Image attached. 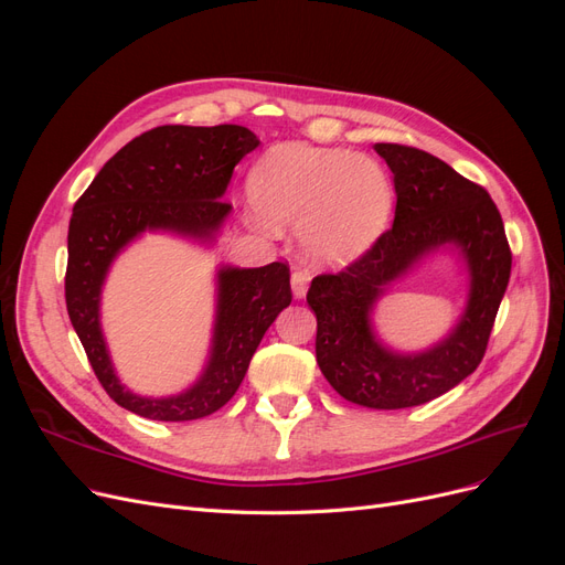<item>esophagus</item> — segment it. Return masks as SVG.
Returning a JSON list of instances; mask_svg holds the SVG:
<instances>
[{
	"label": "esophagus",
	"instance_id": "34e87169",
	"mask_svg": "<svg viewBox=\"0 0 565 565\" xmlns=\"http://www.w3.org/2000/svg\"><path fill=\"white\" fill-rule=\"evenodd\" d=\"M309 273L306 270H295L292 278H289V282H292V295L295 299H303L306 297V289H309Z\"/></svg>",
	"mask_w": 565,
	"mask_h": 565
}]
</instances>
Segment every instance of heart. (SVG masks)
<instances>
[{
	"label": "heart",
	"mask_w": 565,
	"mask_h": 565,
	"mask_svg": "<svg viewBox=\"0 0 565 565\" xmlns=\"http://www.w3.org/2000/svg\"><path fill=\"white\" fill-rule=\"evenodd\" d=\"M254 207L264 226L301 231L320 264H349L384 233L393 193L380 162L339 148L285 146L252 174Z\"/></svg>",
	"instance_id": "1"
}]
</instances>
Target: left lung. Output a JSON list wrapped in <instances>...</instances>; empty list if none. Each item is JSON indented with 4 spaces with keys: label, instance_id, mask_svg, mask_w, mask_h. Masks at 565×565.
<instances>
[{
    "label": "left lung",
    "instance_id": "8db88e82",
    "mask_svg": "<svg viewBox=\"0 0 565 565\" xmlns=\"http://www.w3.org/2000/svg\"><path fill=\"white\" fill-rule=\"evenodd\" d=\"M396 185L393 226L361 259L334 276L313 278L306 301L316 313V361L347 401L401 409L429 403L483 361L511 273L502 216L481 185L429 152L374 143ZM440 248H455L470 276L468 306L434 348L403 354L373 332L371 311L385 289Z\"/></svg>",
    "mask_w": 565,
    "mask_h": 565
}]
</instances>
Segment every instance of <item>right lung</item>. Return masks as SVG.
<instances>
[{"label": "right lung", "mask_w": 565, "mask_h": 565, "mask_svg": "<svg viewBox=\"0 0 565 565\" xmlns=\"http://www.w3.org/2000/svg\"><path fill=\"white\" fill-rule=\"evenodd\" d=\"M256 146V134L241 125L156 127L117 150L75 202L67 228V316L100 386L134 415L188 422L224 407L266 330L292 301L289 268L280 262L221 266L207 365L195 384L162 398L139 396L119 382L100 330V292L119 252L158 231L212 245L233 210L224 202L233 169Z\"/></svg>", "instance_id": "right-lung-1"}]
</instances>
